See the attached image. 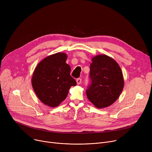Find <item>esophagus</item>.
Masks as SVG:
<instances>
[{"instance_id":"obj_1","label":"esophagus","mask_w":152,"mask_h":152,"mask_svg":"<svg viewBox=\"0 0 152 152\" xmlns=\"http://www.w3.org/2000/svg\"><path fill=\"white\" fill-rule=\"evenodd\" d=\"M81 81H82V79L81 78H77V79H76V83H77V84H81Z\"/></svg>"}]
</instances>
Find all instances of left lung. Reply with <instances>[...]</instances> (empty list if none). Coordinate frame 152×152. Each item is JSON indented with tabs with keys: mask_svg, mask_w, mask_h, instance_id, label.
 Returning a JSON list of instances; mask_svg holds the SVG:
<instances>
[{
	"mask_svg": "<svg viewBox=\"0 0 152 152\" xmlns=\"http://www.w3.org/2000/svg\"><path fill=\"white\" fill-rule=\"evenodd\" d=\"M90 65L91 83L87 97L99 108L109 107L118 99L124 87L121 68L116 61L105 55L95 56Z\"/></svg>",
	"mask_w": 152,
	"mask_h": 152,
	"instance_id": "1",
	"label": "left lung"
}]
</instances>
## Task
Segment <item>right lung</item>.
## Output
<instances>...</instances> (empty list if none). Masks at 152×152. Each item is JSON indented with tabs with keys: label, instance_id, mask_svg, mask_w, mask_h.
Instances as JSON below:
<instances>
[{
	"label": "right lung",
	"instance_id": "obj_1",
	"mask_svg": "<svg viewBox=\"0 0 152 152\" xmlns=\"http://www.w3.org/2000/svg\"><path fill=\"white\" fill-rule=\"evenodd\" d=\"M67 55L57 53L40 62L32 77V86L37 97L45 105L56 107L67 97L71 86L76 85L66 63Z\"/></svg>",
	"mask_w": 152,
	"mask_h": 152
}]
</instances>
